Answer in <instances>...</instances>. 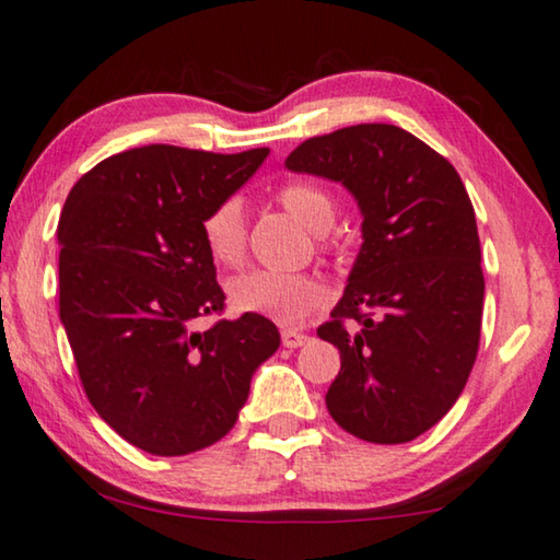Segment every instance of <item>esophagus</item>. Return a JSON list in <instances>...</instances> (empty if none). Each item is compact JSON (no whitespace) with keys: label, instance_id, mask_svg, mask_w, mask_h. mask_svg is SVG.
Returning <instances> with one entry per match:
<instances>
[{"label":"esophagus","instance_id":"34e87169","mask_svg":"<svg viewBox=\"0 0 560 560\" xmlns=\"http://www.w3.org/2000/svg\"><path fill=\"white\" fill-rule=\"evenodd\" d=\"M282 346L285 348H300V346H305L307 342V335L303 332V330H295V328H282Z\"/></svg>","mask_w":560,"mask_h":560}]
</instances>
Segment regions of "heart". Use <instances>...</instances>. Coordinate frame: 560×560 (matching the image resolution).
Returning <instances> with one entry per match:
<instances>
[{"mask_svg": "<svg viewBox=\"0 0 560 560\" xmlns=\"http://www.w3.org/2000/svg\"><path fill=\"white\" fill-rule=\"evenodd\" d=\"M275 202L310 232H325L335 220L338 202L328 187L313 179H290L275 190ZM205 250L218 265H237L245 255V212L235 197L214 205L200 222ZM325 247V243H323ZM228 298L235 310L265 315L280 325L303 323L328 303L330 290L307 272L247 270L230 280Z\"/></svg>", "mask_w": 560, "mask_h": 560, "instance_id": "obj_1", "label": "heart"}]
</instances>
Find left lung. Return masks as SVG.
<instances>
[{"label":"left lung","instance_id":"left-lung-1","mask_svg":"<svg viewBox=\"0 0 560 560\" xmlns=\"http://www.w3.org/2000/svg\"><path fill=\"white\" fill-rule=\"evenodd\" d=\"M285 165L342 183L363 212L346 295L317 328L340 350L330 416L360 441L408 443L453 408L478 355L486 282L463 179L381 122L310 137Z\"/></svg>","mask_w":560,"mask_h":560}]
</instances>
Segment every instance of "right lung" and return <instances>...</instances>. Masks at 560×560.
Returning <instances> with one entry per match:
<instances>
[{
    "label": "right lung",
    "mask_w": 560,
    "mask_h": 560,
    "mask_svg": "<svg viewBox=\"0 0 560 560\" xmlns=\"http://www.w3.org/2000/svg\"><path fill=\"white\" fill-rule=\"evenodd\" d=\"M268 152L148 144L102 160L67 197L59 317L92 408L144 453L187 455L225 438L255 368L280 346L253 313L190 330L225 310L200 222Z\"/></svg>",
    "instance_id": "1"
}]
</instances>
